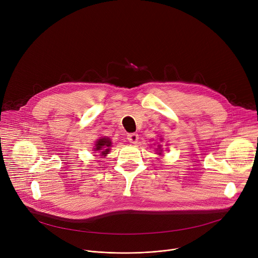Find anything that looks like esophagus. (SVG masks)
Masks as SVG:
<instances>
[{"label":"esophagus","instance_id":"obj_1","mask_svg":"<svg viewBox=\"0 0 258 258\" xmlns=\"http://www.w3.org/2000/svg\"><path fill=\"white\" fill-rule=\"evenodd\" d=\"M127 140L130 143L132 144H136L139 140V135L136 134V133H133V134H128L127 135Z\"/></svg>","mask_w":258,"mask_h":258}]
</instances>
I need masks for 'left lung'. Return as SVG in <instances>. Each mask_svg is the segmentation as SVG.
I'll return each mask as SVG.
<instances>
[{
  "mask_svg": "<svg viewBox=\"0 0 258 258\" xmlns=\"http://www.w3.org/2000/svg\"><path fill=\"white\" fill-rule=\"evenodd\" d=\"M160 141H162V139H160ZM156 150L158 151L157 153H158L159 155H161V153H162V149H161V145H158V146H157V148H156Z\"/></svg>",
  "mask_w": 258,
  "mask_h": 258,
  "instance_id": "obj_1",
  "label": "left lung"
}]
</instances>
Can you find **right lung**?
<instances>
[{
  "label": "right lung",
  "instance_id": "right-lung-1",
  "mask_svg": "<svg viewBox=\"0 0 258 258\" xmlns=\"http://www.w3.org/2000/svg\"><path fill=\"white\" fill-rule=\"evenodd\" d=\"M112 143H111V140H110L109 138H100L96 141V144H95V148L94 151H98L100 152V155L101 156H106L108 154V152L110 151V147H111Z\"/></svg>",
  "mask_w": 258,
  "mask_h": 258
}]
</instances>
